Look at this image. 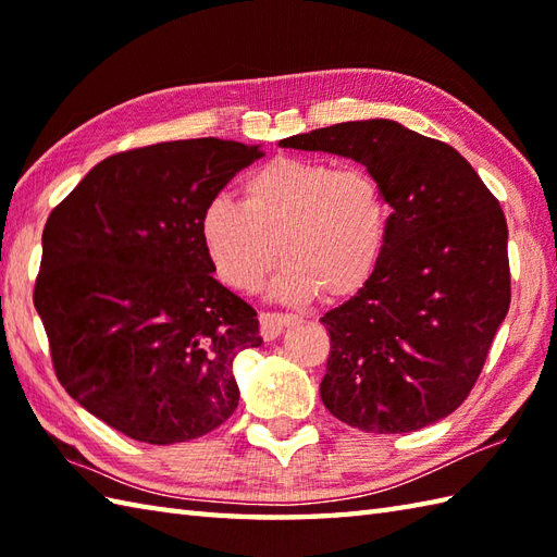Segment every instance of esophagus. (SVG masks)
<instances>
[{
  "label": "esophagus",
  "instance_id": "1",
  "mask_svg": "<svg viewBox=\"0 0 557 557\" xmlns=\"http://www.w3.org/2000/svg\"><path fill=\"white\" fill-rule=\"evenodd\" d=\"M260 335H263V339H275L280 337L282 330H285V325L294 323L292 315H285V313H275V311H263L260 313Z\"/></svg>",
  "mask_w": 557,
  "mask_h": 557
}]
</instances>
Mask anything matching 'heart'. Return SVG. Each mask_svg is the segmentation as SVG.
Returning <instances> with one entry per match:
<instances>
[{
    "label": "heart",
    "mask_w": 557,
    "mask_h": 557,
    "mask_svg": "<svg viewBox=\"0 0 557 557\" xmlns=\"http://www.w3.org/2000/svg\"><path fill=\"white\" fill-rule=\"evenodd\" d=\"M389 222L393 208L371 172L280 156L244 176L239 206L224 196L208 200L200 242L232 289H256L282 258L277 297L342 301L375 275Z\"/></svg>",
    "instance_id": "heart-1"
}]
</instances>
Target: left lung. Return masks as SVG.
Returning a JSON list of instances; mask_svg holds the SVG:
<instances>
[{
	"instance_id": "8db88e82",
	"label": "left lung",
	"mask_w": 557,
	"mask_h": 557,
	"mask_svg": "<svg viewBox=\"0 0 557 557\" xmlns=\"http://www.w3.org/2000/svg\"><path fill=\"white\" fill-rule=\"evenodd\" d=\"M361 162L393 222L375 275L321 323L327 411L366 433H409L476 385L510 309L505 212L459 152L397 122H347L280 140Z\"/></svg>"
}]
</instances>
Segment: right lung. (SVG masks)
<instances>
[{
    "mask_svg": "<svg viewBox=\"0 0 557 557\" xmlns=\"http://www.w3.org/2000/svg\"><path fill=\"white\" fill-rule=\"evenodd\" d=\"M258 146L191 138L96 164L42 230L33 301L59 383L150 445L215 431L239 405L232 363L258 318L212 277L200 212Z\"/></svg>",
    "mask_w": 557,
    "mask_h": 557,
    "instance_id": "right-lung-1",
    "label": "right lung"
}]
</instances>
